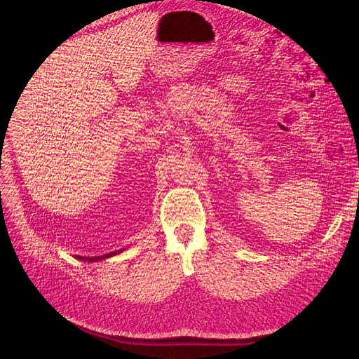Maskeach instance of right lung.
<instances>
[{
	"mask_svg": "<svg viewBox=\"0 0 359 359\" xmlns=\"http://www.w3.org/2000/svg\"><path fill=\"white\" fill-rule=\"evenodd\" d=\"M125 249H121V250H116V252H111V253H109V255H103V256H95V257H85V256H76L78 259H81V261H87V262H97V261H103V259H107V257H111V256H114V255H118V253H121V252H123Z\"/></svg>",
	"mask_w": 359,
	"mask_h": 359,
	"instance_id": "1",
	"label": "right lung"
}]
</instances>
